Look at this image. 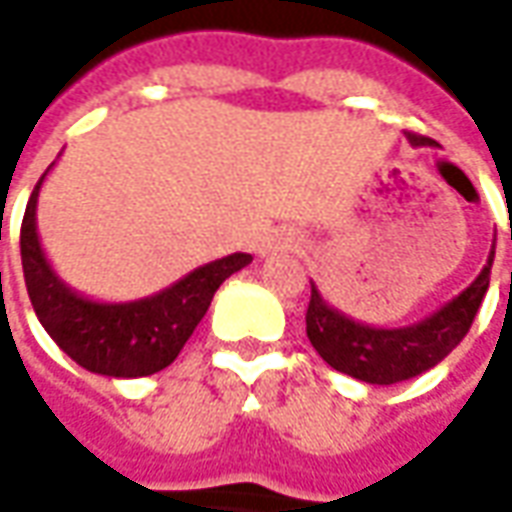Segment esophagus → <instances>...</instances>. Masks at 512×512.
Segmentation results:
<instances>
[{"instance_id": "esophagus-1", "label": "esophagus", "mask_w": 512, "mask_h": 512, "mask_svg": "<svg viewBox=\"0 0 512 512\" xmlns=\"http://www.w3.org/2000/svg\"><path fill=\"white\" fill-rule=\"evenodd\" d=\"M285 249H293V235L285 230H274V233L263 235V241H260V255H274V252H285Z\"/></svg>"}]
</instances>
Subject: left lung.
<instances>
[{
    "label": "left lung",
    "instance_id": "obj_1",
    "mask_svg": "<svg viewBox=\"0 0 512 512\" xmlns=\"http://www.w3.org/2000/svg\"><path fill=\"white\" fill-rule=\"evenodd\" d=\"M408 142L414 147L430 145L428 136L419 134H408ZM491 266H494V249L469 288L447 301L430 318L403 329H376L348 318L340 310H334L321 296V290L315 288V282H310L307 337L326 365L365 384L389 386L414 378L439 365L472 329L474 315L480 310L491 282Z\"/></svg>",
    "mask_w": 512,
    "mask_h": 512
}]
</instances>
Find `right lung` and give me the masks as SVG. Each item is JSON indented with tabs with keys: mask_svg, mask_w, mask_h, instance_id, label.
<instances>
[{
	"mask_svg": "<svg viewBox=\"0 0 512 512\" xmlns=\"http://www.w3.org/2000/svg\"><path fill=\"white\" fill-rule=\"evenodd\" d=\"M43 180L46 172L32 191L21 222L24 282L43 329L76 365L98 376L142 378L172 365L211 307L213 293L230 274L249 266L252 255L235 252L205 263L147 299L123 304L84 299L54 274L43 255L35 222Z\"/></svg>",
	"mask_w": 512,
	"mask_h": 512,
	"instance_id": "obj_1",
	"label": "right lung"
}]
</instances>
